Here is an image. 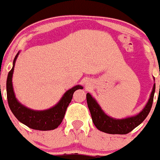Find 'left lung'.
<instances>
[{
  "instance_id": "obj_1",
  "label": "left lung",
  "mask_w": 160,
  "mask_h": 160,
  "mask_svg": "<svg viewBox=\"0 0 160 160\" xmlns=\"http://www.w3.org/2000/svg\"><path fill=\"white\" fill-rule=\"evenodd\" d=\"M155 92V83L150 94V99L145 108L135 116H132L126 118L118 119L109 117L103 111L97 101L91 94H87V102L91 112L92 122L98 130L109 134H127L133 129L139 126L146 119L152 107L154 95Z\"/></svg>"
}]
</instances>
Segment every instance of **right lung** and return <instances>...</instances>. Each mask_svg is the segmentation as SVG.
I'll list each match as a JSON object with an SVG mask.
<instances>
[{"label": "right lung", "mask_w": 160, "mask_h": 160, "mask_svg": "<svg viewBox=\"0 0 160 160\" xmlns=\"http://www.w3.org/2000/svg\"><path fill=\"white\" fill-rule=\"evenodd\" d=\"M19 52H18L13 61V67L9 72L6 81V92H7L8 104L11 112L20 122L25 124L28 128L35 130L49 131L54 130L58 128L65 114L66 109L72 98V95L78 89H82V87L77 85L68 90L62 96L60 101L51 109L46 110H33L25 107L15 97L13 84L12 76L14 72V64L16 61Z\"/></svg>", "instance_id": "1"}]
</instances>
